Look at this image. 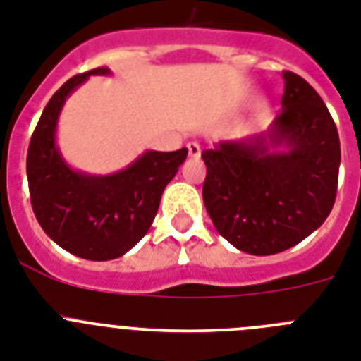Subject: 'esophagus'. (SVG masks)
<instances>
[{
    "instance_id": "34e87169",
    "label": "esophagus",
    "mask_w": 361,
    "mask_h": 361,
    "mask_svg": "<svg viewBox=\"0 0 361 361\" xmlns=\"http://www.w3.org/2000/svg\"><path fill=\"white\" fill-rule=\"evenodd\" d=\"M187 152H189L190 157H200L202 148H200V145L196 141H190V143H187Z\"/></svg>"
}]
</instances>
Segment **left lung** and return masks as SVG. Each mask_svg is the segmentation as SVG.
<instances>
[{"label":"left lung","instance_id":"1","mask_svg":"<svg viewBox=\"0 0 361 361\" xmlns=\"http://www.w3.org/2000/svg\"><path fill=\"white\" fill-rule=\"evenodd\" d=\"M283 80V110L268 134L202 152L209 216L227 242L251 255H274L305 240L326 220L338 190L334 119L305 78L284 71Z\"/></svg>","mask_w":361,"mask_h":361}]
</instances>
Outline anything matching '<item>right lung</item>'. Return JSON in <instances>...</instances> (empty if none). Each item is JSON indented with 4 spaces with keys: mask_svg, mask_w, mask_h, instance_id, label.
Listing matches in <instances>:
<instances>
[{
    "mask_svg": "<svg viewBox=\"0 0 361 361\" xmlns=\"http://www.w3.org/2000/svg\"><path fill=\"white\" fill-rule=\"evenodd\" d=\"M90 75H110V69L75 75L44 108L29 143L27 180L35 216L51 240L82 259L111 260L147 235L166 183L185 161L187 148L148 150L110 176L73 171L54 143L56 123L66 99Z\"/></svg>",
    "mask_w": 361,
    "mask_h": 361,
    "instance_id": "obj_1",
    "label": "right lung"
}]
</instances>
